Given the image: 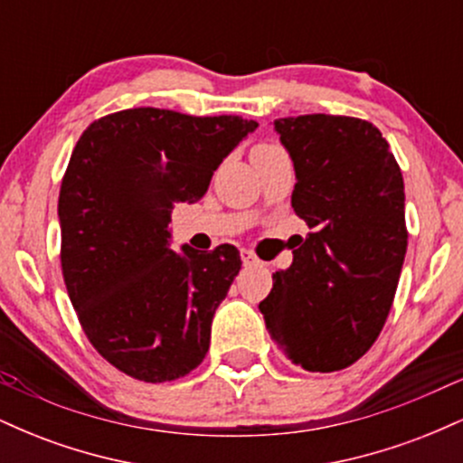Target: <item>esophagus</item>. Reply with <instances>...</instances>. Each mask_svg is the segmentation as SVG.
<instances>
[{"label": "esophagus", "instance_id": "34e87169", "mask_svg": "<svg viewBox=\"0 0 463 463\" xmlns=\"http://www.w3.org/2000/svg\"><path fill=\"white\" fill-rule=\"evenodd\" d=\"M241 261H243V265H246V268H250V265H257L259 259L254 257L250 250H241Z\"/></svg>", "mask_w": 463, "mask_h": 463}]
</instances>
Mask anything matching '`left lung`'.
Returning <instances> with one entry per match:
<instances>
[{"label": "left lung", "mask_w": 463, "mask_h": 463, "mask_svg": "<svg viewBox=\"0 0 463 463\" xmlns=\"http://www.w3.org/2000/svg\"><path fill=\"white\" fill-rule=\"evenodd\" d=\"M296 172L291 206L311 228L259 302L272 339L309 372L348 368L379 337L407 252L405 184L370 121L300 115L274 121Z\"/></svg>", "instance_id": "left-lung-1"}]
</instances>
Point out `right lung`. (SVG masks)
Returning <instances> with one entry per match:
<instances>
[{
    "instance_id": "right-lung-1",
    "label": "right lung",
    "mask_w": 463,
    "mask_h": 463,
    "mask_svg": "<svg viewBox=\"0 0 463 463\" xmlns=\"http://www.w3.org/2000/svg\"><path fill=\"white\" fill-rule=\"evenodd\" d=\"M257 128L235 115L128 109L93 121L73 147L58 198L62 276L89 342L132 379L165 383L206 357L241 257L231 243L176 252L169 222Z\"/></svg>"
}]
</instances>
